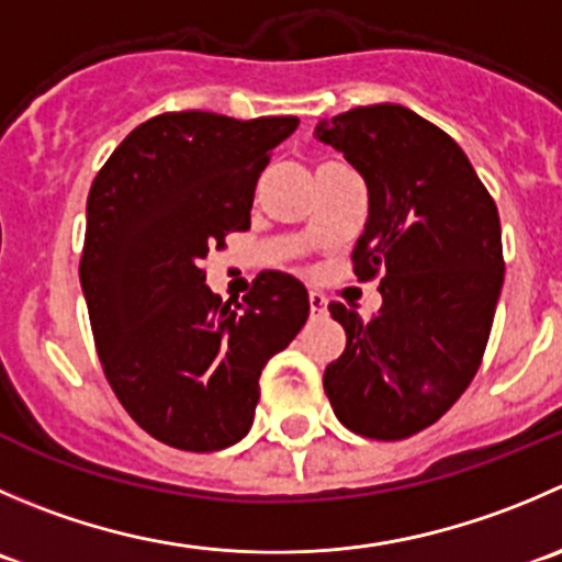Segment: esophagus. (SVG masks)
<instances>
[{
  "label": "esophagus",
  "mask_w": 562,
  "mask_h": 562,
  "mask_svg": "<svg viewBox=\"0 0 562 562\" xmlns=\"http://www.w3.org/2000/svg\"><path fill=\"white\" fill-rule=\"evenodd\" d=\"M326 296L321 291H310V313H313V318L315 315H326Z\"/></svg>",
  "instance_id": "34e87169"
}]
</instances>
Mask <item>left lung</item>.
I'll use <instances>...</instances> for the list:
<instances>
[{"label": "left lung", "mask_w": 562, "mask_h": 562, "mask_svg": "<svg viewBox=\"0 0 562 562\" xmlns=\"http://www.w3.org/2000/svg\"><path fill=\"white\" fill-rule=\"evenodd\" d=\"M368 187L353 274L381 271L370 321L329 304L346 351L324 390L342 426L406 439L434 426L475 379L503 291V231L464 150L401 103H373L315 125Z\"/></svg>", "instance_id": "8db88e82"}]
</instances>
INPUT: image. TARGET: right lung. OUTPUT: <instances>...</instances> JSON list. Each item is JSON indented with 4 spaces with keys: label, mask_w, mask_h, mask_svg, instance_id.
Segmentation results:
<instances>
[{
    "label": "right lung",
    "mask_w": 562,
    "mask_h": 562,
    "mask_svg": "<svg viewBox=\"0 0 562 562\" xmlns=\"http://www.w3.org/2000/svg\"><path fill=\"white\" fill-rule=\"evenodd\" d=\"M299 117L167 112L117 145L87 198L79 280L103 373L154 439L211 453L252 428L258 379L310 315L307 288L269 271L241 304L200 269L249 231L269 154Z\"/></svg>",
    "instance_id": "obj_1"
}]
</instances>
